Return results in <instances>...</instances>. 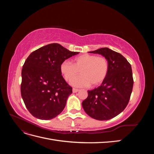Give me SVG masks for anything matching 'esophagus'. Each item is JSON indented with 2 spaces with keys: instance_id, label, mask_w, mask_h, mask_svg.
I'll use <instances>...</instances> for the list:
<instances>
[{
  "instance_id": "1",
  "label": "esophagus",
  "mask_w": 154,
  "mask_h": 154,
  "mask_svg": "<svg viewBox=\"0 0 154 154\" xmlns=\"http://www.w3.org/2000/svg\"><path fill=\"white\" fill-rule=\"evenodd\" d=\"M79 91H80V90H79V89H77V88H72V92H73V93H76V92H78Z\"/></svg>"
}]
</instances>
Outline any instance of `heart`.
<instances>
[{
	"label": "heart",
	"instance_id": "b5f03b06",
	"mask_svg": "<svg viewBox=\"0 0 154 154\" xmlns=\"http://www.w3.org/2000/svg\"><path fill=\"white\" fill-rule=\"evenodd\" d=\"M60 70L67 81H71L80 71L81 75L71 82L74 87H96L101 84L106 78L109 63L108 60L103 57L84 54L74 58L73 63L67 60L62 62Z\"/></svg>",
	"mask_w": 154,
	"mask_h": 154
}]
</instances>
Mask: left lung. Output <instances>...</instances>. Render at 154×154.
<instances>
[{"label": "left lung", "instance_id": "1", "mask_svg": "<svg viewBox=\"0 0 154 154\" xmlns=\"http://www.w3.org/2000/svg\"><path fill=\"white\" fill-rule=\"evenodd\" d=\"M88 53L106 58L109 70L100 86L87 91L88 96L82 102V106L90 117L109 120L123 112L128 103L134 84L132 67L122 54L107 48Z\"/></svg>", "mask_w": 154, "mask_h": 154}]
</instances>
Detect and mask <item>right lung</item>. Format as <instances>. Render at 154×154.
Returning <instances> with one entry per match:
<instances>
[{
    "label": "right lung",
    "mask_w": 154,
    "mask_h": 154,
    "mask_svg": "<svg viewBox=\"0 0 154 154\" xmlns=\"http://www.w3.org/2000/svg\"><path fill=\"white\" fill-rule=\"evenodd\" d=\"M78 52L50 44L31 53L22 69L21 96L29 112L39 119H51L64 109L70 87L60 72L61 63Z\"/></svg>",
    "instance_id": "obj_1"
}]
</instances>
